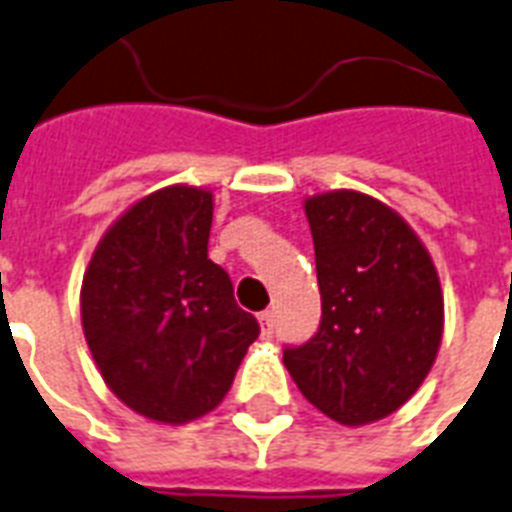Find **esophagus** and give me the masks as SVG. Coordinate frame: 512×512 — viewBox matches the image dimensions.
Listing matches in <instances>:
<instances>
[{
    "label": "esophagus",
    "instance_id": "1",
    "mask_svg": "<svg viewBox=\"0 0 512 512\" xmlns=\"http://www.w3.org/2000/svg\"><path fill=\"white\" fill-rule=\"evenodd\" d=\"M259 323H261V334L272 336V326H275V312H272V310L261 312Z\"/></svg>",
    "mask_w": 512,
    "mask_h": 512
}]
</instances>
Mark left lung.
I'll list each match as a JSON object with an SVG mask.
<instances>
[{"label":"left lung","mask_w":512,"mask_h":512,"mask_svg":"<svg viewBox=\"0 0 512 512\" xmlns=\"http://www.w3.org/2000/svg\"><path fill=\"white\" fill-rule=\"evenodd\" d=\"M315 243L320 326L283 363L312 406L368 425L406 403L433 368L443 296L430 253L398 213L360 192L304 202Z\"/></svg>","instance_id":"obj_1"}]
</instances>
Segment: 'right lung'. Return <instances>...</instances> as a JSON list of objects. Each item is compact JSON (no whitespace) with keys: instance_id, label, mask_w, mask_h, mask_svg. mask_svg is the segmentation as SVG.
<instances>
[{"instance_id":"obj_1","label":"right lung","mask_w":512,"mask_h":512,"mask_svg":"<svg viewBox=\"0 0 512 512\" xmlns=\"http://www.w3.org/2000/svg\"><path fill=\"white\" fill-rule=\"evenodd\" d=\"M213 194L168 186L136 202L95 248L82 328L95 366L138 414L184 425L219 406L259 336L208 259Z\"/></svg>"}]
</instances>
